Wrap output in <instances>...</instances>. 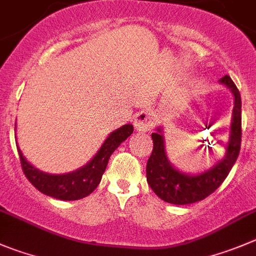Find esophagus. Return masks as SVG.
I'll list each match as a JSON object with an SVG mask.
<instances>
[{"label": "esophagus", "mask_w": 256, "mask_h": 256, "mask_svg": "<svg viewBox=\"0 0 256 256\" xmlns=\"http://www.w3.org/2000/svg\"><path fill=\"white\" fill-rule=\"evenodd\" d=\"M153 126V116L148 110H140L134 116V126L140 132H148Z\"/></svg>", "instance_id": "1"}]
</instances>
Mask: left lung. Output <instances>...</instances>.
Wrapping results in <instances>:
<instances>
[{"instance_id":"left-lung-1","label":"left lung","mask_w":256,"mask_h":256,"mask_svg":"<svg viewBox=\"0 0 256 256\" xmlns=\"http://www.w3.org/2000/svg\"><path fill=\"white\" fill-rule=\"evenodd\" d=\"M218 82L226 85L234 94V110L231 119L230 140L225 156L212 168L200 174H186L170 163L164 150L162 130L152 133L153 150L147 162V181L150 188L160 200L174 205H188L210 196L225 181L235 164L242 147V98L236 85L228 75Z\"/></svg>"}]
</instances>
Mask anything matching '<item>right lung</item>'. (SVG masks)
Listing matches in <instances>:
<instances>
[{
    "label": "right lung",
    "instance_id": "add662e5",
    "mask_svg": "<svg viewBox=\"0 0 256 256\" xmlns=\"http://www.w3.org/2000/svg\"><path fill=\"white\" fill-rule=\"evenodd\" d=\"M132 133V124H126L119 130L112 132L93 160H90V162H88L82 168L65 174H50L38 171L25 160L20 148H17V150L20 156L24 174L35 188L54 198L74 201L86 197L98 187L112 153Z\"/></svg>",
    "mask_w": 256,
    "mask_h": 256
}]
</instances>
